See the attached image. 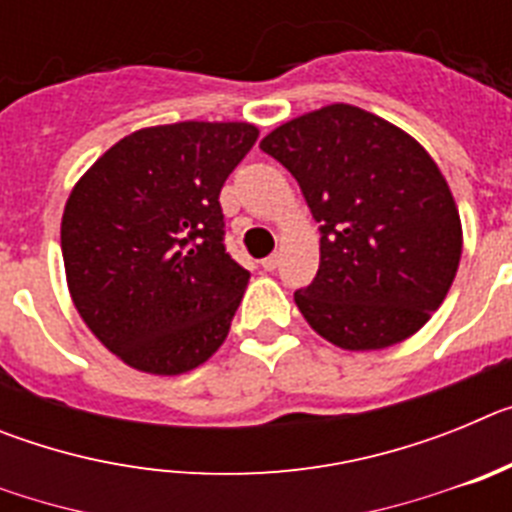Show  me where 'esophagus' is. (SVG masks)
Returning <instances> with one entry per match:
<instances>
[{"label":"esophagus","mask_w":512,"mask_h":512,"mask_svg":"<svg viewBox=\"0 0 512 512\" xmlns=\"http://www.w3.org/2000/svg\"><path fill=\"white\" fill-rule=\"evenodd\" d=\"M261 266H264V271H274L279 266V256L277 253H271V256H266L264 261H261Z\"/></svg>","instance_id":"obj_1"}]
</instances>
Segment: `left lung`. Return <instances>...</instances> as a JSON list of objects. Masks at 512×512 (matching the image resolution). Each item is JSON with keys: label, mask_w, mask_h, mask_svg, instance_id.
<instances>
[{"label": "left lung", "mask_w": 512, "mask_h": 512, "mask_svg": "<svg viewBox=\"0 0 512 512\" xmlns=\"http://www.w3.org/2000/svg\"><path fill=\"white\" fill-rule=\"evenodd\" d=\"M295 176L320 223V269L295 302L346 351L418 333L449 295L461 259L454 194L428 151L392 122L328 104L261 140Z\"/></svg>", "instance_id": "8db88e82"}]
</instances>
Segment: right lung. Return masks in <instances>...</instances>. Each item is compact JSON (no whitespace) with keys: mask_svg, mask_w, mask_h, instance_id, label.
<instances>
[{"mask_svg":"<svg viewBox=\"0 0 512 512\" xmlns=\"http://www.w3.org/2000/svg\"><path fill=\"white\" fill-rule=\"evenodd\" d=\"M256 138L251 122L135 130L71 189L61 220L71 300L138 372H192L228 338L251 274L225 253L217 197Z\"/></svg>","mask_w":512,"mask_h":512,"instance_id":"add662e5","label":"right lung"}]
</instances>
